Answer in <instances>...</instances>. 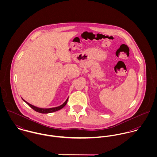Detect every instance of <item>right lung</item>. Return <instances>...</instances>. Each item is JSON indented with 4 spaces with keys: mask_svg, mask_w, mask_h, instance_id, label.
I'll use <instances>...</instances> for the list:
<instances>
[{
    "mask_svg": "<svg viewBox=\"0 0 157 157\" xmlns=\"http://www.w3.org/2000/svg\"><path fill=\"white\" fill-rule=\"evenodd\" d=\"M67 100H68V98H67V100L65 101V103H64L63 104H62V105H60V106H59L56 107V108H40L34 106H33V105L29 104V103H28L27 101H26L25 100H24L23 99V100L28 105H29L32 109H33L35 111L39 112V113H51V112H56V111H59V110L62 109V108L67 105Z\"/></svg>",
    "mask_w": 157,
    "mask_h": 157,
    "instance_id": "add662e5",
    "label": "right lung"
}]
</instances>
